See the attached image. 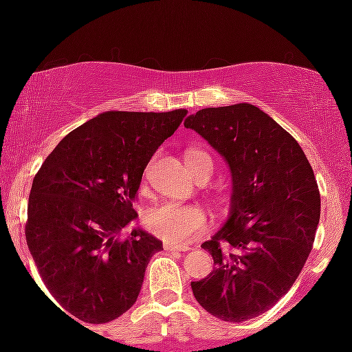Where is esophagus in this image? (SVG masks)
<instances>
[{"label": "esophagus", "instance_id": "obj_1", "mask_svg": "<svg viewBox=\"0 0 352 352\" xmlns=\"http://www.w3.org/2000/svg\"><path fill=\"white\" fill-rule=\"evenodd\" d=\"M164 248L168 250V252H187V250H190V246L175 245L172 241H164Z\"/></svg>", "mask_w": 352, "mask_h": 352}]
</instances>
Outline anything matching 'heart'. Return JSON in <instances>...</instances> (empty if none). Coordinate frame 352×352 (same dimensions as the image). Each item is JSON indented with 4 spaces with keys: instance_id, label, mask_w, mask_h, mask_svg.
<instances>
[{
    "instance_id": "heart-1",
    "label": "heart",
    "mask_w": 352,
    "mask_h": 352,
    "mask_svg": "<svg viewBox=\"0 0 352 352\" xmlns=\"http://www.w3.org/2000/svg\"><path fill=\"white\" fill-rule=\"evenodd\" d=\"M188 168L195 173H212L213 162L207 152L200 148H187L185 152ZM144 223L148 232L175 245H185L207 228V213L199 205H182L173 201L155 205L147 210Z\"/></svg>"
}]
</instances>
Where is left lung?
<instances>
[{
	"label": "left lung",
	"instance_id": "obj_1",
	"mask_svg": "<svg viewBox=\"0 0 352 352\" xmlns=\"http://www.w3.org/2000/svg\"><path fill=\"white\" fill-rule=\"evenodd\" d=\"M227 160L232 208L201 248L217 268L192 281L213 316L241 322L285 296L308 260L321 213L313 168L300 144L252 104L201 109L185 120Z\"/></svg>",
	"mask_w": 352,
	"mask_h": 352
}]
</instances>
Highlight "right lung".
I'll return each mask as SVG.
<instances>
[{
  "instance_id": "obj_1",
  "label": "right lung",
  "mask_w": 352,
  "mask_h": 352,
  "mask_svg": "<svg viewBox=\"0 0 352 352\" xmlns=\"http://www.w3.org/2000/svg\"><path fill=\"white\" fill-rule=\"evenodd\" d=\"M185 116L102 112L64 137L34 175L28 248L71 319L102 324L137 301L162 241L140 228L120 233L137 217L132 201L145 167Z\"/></svg>"
}]
</instances>
